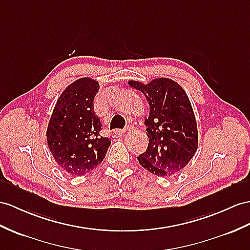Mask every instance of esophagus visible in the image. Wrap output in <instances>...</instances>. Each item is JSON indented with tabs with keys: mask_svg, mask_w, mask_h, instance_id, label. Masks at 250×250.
<instances>
[{
	"mask_svg": "<svg viewBox=\"0 0 250 250\" xmlns=\"http://www.w3.org/2000/svg\"><path fill=\"white\" fill-rule=\"evenodd\" d=\"M130 128H131V127H129V126H128V127H126V128H124V129H122V130H119V132L121 133V135H124V133H125L126 131H128V130H129Z\"/></svg>",
	"mask_w": 250,
	"mask_h": 250,
	"instance_id": "obj_1",
	"label": "esophagus"
}]
</instances>
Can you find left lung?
<instances>
[{
	"instance_id": "left-lung-1",
	"label": "left lung",
	"mask_w": 250,
	"mask_h": 250,
	"mask_svg": "<svg viewBox=\"0 0 250 250\" xmlns=\"http://www.w3.org/2000/svg\"><path fill=\"white\" fill-rule=\"evenodd\" d=\"M144 94L149 115L144 121L148 146L137 159L151 174L167 177L181 172L195 155L198 145L196 119L191 102L180 84L161 77L148 83L129 81Z\"/></svg>"
}]
</instances>
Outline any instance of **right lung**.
<instances>
[{"instance_id":"1","label":"right lung","mask_w":250,"mask_h":250,"mask_svg":"<svg viewBox=\"0 0 250 250\" xmlns=\"http://www.w3.org/2000/svg\"><path fill=\"white\" fill-rule=\"evenodd\" d=\"M99 82L83 77L66 87L55 105L46 141L55 161L70 175L83 176L100 166L111 141L100 135L101 120L93 110Z\"/></svg>"}]
</instances>
